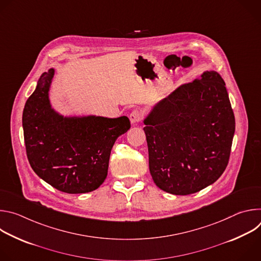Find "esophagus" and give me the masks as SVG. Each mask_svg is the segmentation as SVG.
I'll use <instances>...</instances> for the list:
<instances>
[{"instance_id":"obj_1","label":"esophagus","mask_w":261,"mask_h":261,"mask_svg":"<svg viewBox=\"0 0 261 261\" xmlns=\"http://www.w3.org/2000/svg\"><path fill=\"white\" fill-rule=\"evenodd\" d=\"M130 122H131V124H137L138 122H140L141 121V119H142V114H141V111H139V110H133L132 113L130 114Z\"/></svg>"}]
</instances>
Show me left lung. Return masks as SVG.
Masks as SVG:
<instances>
[{
  "label": "left lung",
  "mask_w": 261,
  "mask_h": 261,
  "mask_svg": "<svg viewBox=\"0 0 261 261\" xmlns=\"http://www.w3.org/2000/svg\"><path fill=\"white\" fill-rule=\"evenodd\" d=\"M154 182L174 195L196 193L224 172L236 130L224 81L216 71L179 86L143 120Z\"/></svg>",
  "instance_id": "left-lung-1"
}]
</instances>
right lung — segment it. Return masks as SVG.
I'll return each instance as SVG.
<instances>
[{
	"label": "right lung",
	"mask_w": 261,
	"mask_h": 261,
	"mask_svg": "<svg viewBox=\"0 0 261 261\" xmlns=\"http://www.w3.org/2000/svg\"><path fill=\"white\" fill-rule=\"evenodd\" d=\"M55 75L42 73L25 102L22 128L27 156L35 173L69 194L88 193L105 180L111 148L131 125L126 116H64L50 103Z\"/></svg>",
	"instance_id": "1"
}]
</instances>
